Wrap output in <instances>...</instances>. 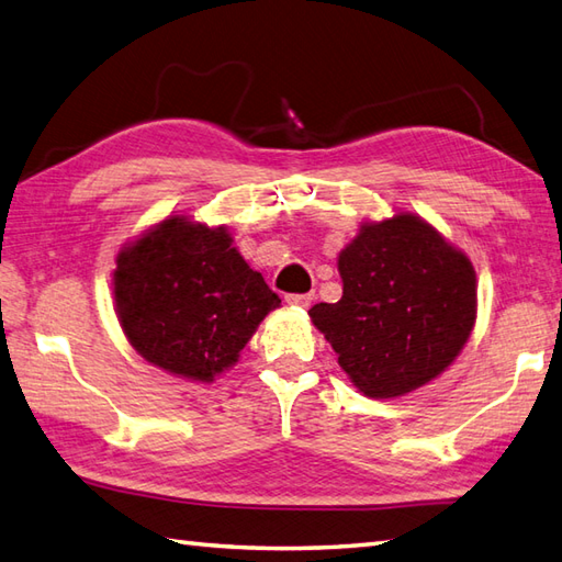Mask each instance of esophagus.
I'll return each mask as SVG.
<instances>
[{"mask_svg":"<svg viewBox=\"0 0 562 562\" xmlns=\"http://www.w3.org/2000/svg\"><path fill=\"white\" fill-rule=\"evenodd\" d=\"M285 303L291 307H310L313 305V293H291L285 295Z\"/></svg>","mask_w":562,"mask_h":562,"instance_id":"obj_1","label":"esophagus"}]
</instances>
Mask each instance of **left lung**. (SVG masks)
<instances>
[{"label": "left lung", "mask_w": 562, "mask_h": 562, "mask_svg": "<svg viewBox=\"0 0 562 562\" xmlns=\"http://www.w3.org/2000/svg\"><path fill=\"white\" fill-rule=\"evenodd\" d=\"M336 265L341 301L310 319L358 392L404 396L454 363L476 324V271L438 228L408 211L366 221Z\"/></svg>", "instance_id": "obj_1"}]
</instances>
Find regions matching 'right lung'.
Wrapping results in <instances>:
<instances>
[{"label": "right lung", "mask_w": 562, "mask_h": 562, "mask_svg": "<svg viewBox=\"0 0 562 562\" xmlns=\"http://www.w3.org/2000/svg\"><path fill=\"white\" fill-rule=\"evenodd\" d=\"M112 271L120 327L146 363L214 382L238 363L281 297L249 269L226 226L168 216L124 243Z\"/></svg>", "instance_id": "obj_1"}]
</instances>
